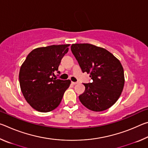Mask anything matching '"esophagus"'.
I'll return each instance as SVG.
<instances>
[{
	"instance_id": "34e87169",
	"label": "esophagus",
	"mask_w": 148,
	"mask_h": 148,
	"mask_svg": "<svg viewBox=\"0 0 148 148\" xmlns=\"http://www.w3.org/2000/svg\"><path fill=\"white\" fill-rule=\"evenodd\" d=\"M72 84L73 85H76L77 84H78V82H72Z\"/></svg>"
}]
</instances>
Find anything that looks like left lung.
Masks as SVG:
<instances>
[{
	"label": "left lung",
	"instance_id": "1",
	"mask_svg": "<svg viewBox=\"0 0 148 148\" xmlns=\"http://www.w3.org/2000/svg\"><path fill=\"white\" fill-rule=\"evenodd\" d=\"M71 51L83 72L90 73L92 83L79 96L82 104L95 112L108 109L116 103L125 84L124 71L113 54L90 44H74Z\"/></svg>",
	"mask_w": 148,
	"mask_h": 148
}]
</instances>
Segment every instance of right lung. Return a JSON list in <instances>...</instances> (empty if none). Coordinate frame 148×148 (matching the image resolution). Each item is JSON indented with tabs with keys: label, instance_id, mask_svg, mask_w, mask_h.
<instances>
[{
	"label": "right lung",
	"instance_id": "1",
	"mask_svg": "<svg viewBox=\"0 0 148 148\" xmlns=\"http://www.w3.org/2000/svg\"><path fill=\"white\" fill-rule=\"evenodd\" d=\"M69 46L38 47L30 52L21 65L19 74L21 92L27 102L37 111L48 112L56 109L70 86V79L54 77L55 72L60 74L59 66Z\"/></svg>",
	"mask_w": 148,
	"mask_h": 148
}]
</instances>
